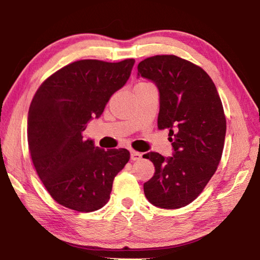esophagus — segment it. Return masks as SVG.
Listing matches in <instances>:
<instances>
[{
    "instance_id": "1",
    "label": "esophagus",
    "mask_w": 260,
    "mask_h": 260,
    "mask_svg": "<svg viewBox=\"0 0 260 260\" xmlns=\"http://www.w3.org/2000/svg\"><path fill=\"white\" fill-rule=\"evenodd\" d=\"M142 158V155L138 151H131V159L132 160H140Z\"/></svg>"
}]
</instances>
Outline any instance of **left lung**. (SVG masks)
I'll return each instance as SVG.
<instances>
[{
    "label": "left lung",
    "mask_w": 260,
    "mask_h": 260,
    "mask_svg": "<svg viewBox=\"0 0 260 260\" xmlns=\"http://www.w3.org/2000/svg\"><path fill=\"white\" fill-rule=\"evenodd\" d=\"M159 91L158 128H169L173 152H149L153 177L143 184L152 205L179 209L196 199L221 159L226 118L212 79L203 69L174 55H157L138 65V78Z\"/></svg>",
    "instance_id": "left-lung-1"
}]
</instances>
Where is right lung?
<instances>
[{
    "label": "right lung",
    "mask_w": 260,
    "mask_h": 260,
    "mask_svg": "<svg viewBox=\"0 0 260 260\" xmlns=\"http://www.w3.org/2000/svg\"><path fill=\"white\" fill-rule=\"evenodd\" d=\"M134 59L74 61L42 83L30 103L27 140L39 178L57 203L91 212L108 203L127 149L103 150L82 132L129 79Z\"/></svg>",
    "instance_id": "1"
}]
</instances>
